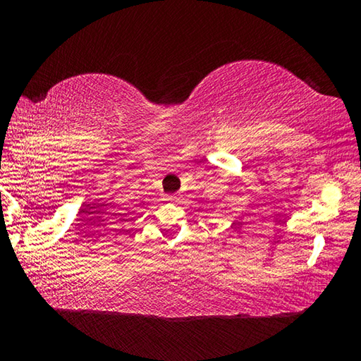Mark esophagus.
Here are the masks:
<instances>
[{
	"instance_id": "esophagus-1",
	"label": "esophagus",
	"mask_w": 361,
	"mask_h": 361,
	"mask_svg": "<svg viewBox=\"0 0 361 361\" xmlns=\"http://www.w3.org/2000/svg\"><path fill=\"white\" fill-rule=\"evenodd\" d=\"M167 200H170V202H178V195H176V194H172V195H169V197H167Z\"/></svg>"
}]
</instances>
